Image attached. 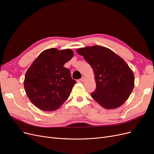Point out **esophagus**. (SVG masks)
Masks as SVG:
<instances>
[{"label":"esophagus","instance_id":"34e87169","mask_svg":"<svg viewBox=\"0 0 154 154\" xmlns=\"http://www.w3.org/2000/svg\"><path fill=\"white\" fill-rule=\"evenodd\" d=\"M80 80L82 82H83L85 81V77H82V78L80 79Z\"/></svg>","mask_w":154,"mask_h":154}]
</instances>
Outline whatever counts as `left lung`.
Here are the masks:
<instances>
[{
	"label": "left lung",
	"instance_id": "left-lung-1",
	"mask_svg": "<svg viewBox=\"0 0 154 154\" xmlns=\"http://www.w3.org/2000/svg\"><path fill=\"white\" fill-rule=\"evenodd\" d=\"M92 67L96 83L91 96L106 109H114L127 101L134 87V75L125 60L109 48L93 45L79 48Z\"/></svg>",
	"mask_w": 154,
	"mask_h": 154
}]
</instances>
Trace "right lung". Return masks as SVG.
Returning a JSON list of instances; mask_svg holds the SVG:
<instances>
[{"mask_svg": "<svg viewBox=\"0 0 154 154\" xmlns=\"http://www.w3.org/2000/svg\"><path fill=\"white\" fill-rule=\"evenodd\" d=\"M73 56V51L70 49L50 48L42 51L27 69L24 89L37 108L54 111L68 99L76 81L63 66Z\"/></svg>", "mask_w": 154, "mask_h": 154, "instance_id": "obj_1", "label": "right lung"}]
</instances>
